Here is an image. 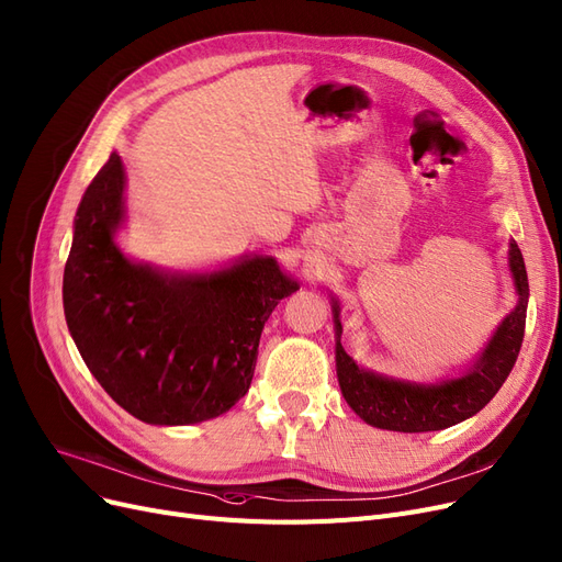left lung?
<instances>
[{"label": "left lung", "instance_id": "left-lung-1", "mask_svg": "<svg viewBox=\"0 0 562 562\" xmlns=\"http://www.w3.org/2000/svg\"><path fill=\"white\" fill-rule=\"evenodd\" d=\"M509 269L514 285L519 290V304L493 334L473 369L450 383L431 387L398 383V380L359 369L341 346L339 304L334 302L336 373H339V385L348 406L367 424L403 434L440 431L480 413L503 387L524 344L528 277L516 241H509Z\"/></svg>", "mask_w": 562, "mask_h": 562}]
</instances>
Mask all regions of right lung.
<instances>
[{
    "mask_svg": "<svg viewBox=\"0 0 562 562\" xmlns=\"http://www.w3.org/2000/svg\"><path fill=\"white\" fill-rule=\"evenodd\" d=\"M112 151L87 187L64 267V316L101 387L147 424L218 417L249 392L260 334L300 288L272 258L205 277H168L112 241L124 212Z\"/></svg>",
    "mask_w": 562,
    "mask_h": 562,
    "instance_id": "obj_1",
    "label": "right lung"
}]
</instances>
